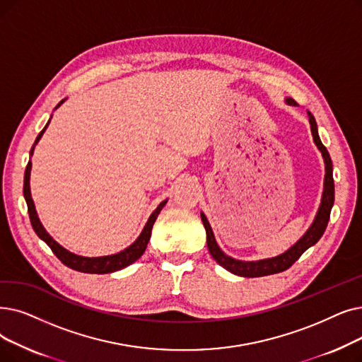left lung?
<instances>
[{"instance_id": "left-lung-1", "label": "left lung", "mask_w": 362, "mask_h": 362, "mask_svg": "<svg viewBox=\"0 0 362 362\" xmlns=\"http://www.w3.org/2000/svg\"><path fill=\"white\" fill-rule=\"evenodd\" d=\"M286 102L288 105H296V102L293 99H286ZM309 115V122H310V130H312V136H313V142L318 146V149L322 153V158L325 163V177H324V192H322V198H321V206L318 209V213L315 216V220L310 225V228L308 229V232L303 235V237L298 240L291 248H288L286 253H282L276 257L272 259H263V260H256V262H243V260H237L233 257H229L228 255H225L220 247L217 245L214 235L211 230V226L209 223L207 217L204 216V213H201V220L204 223V228H206L207 232V247L211 257L223 268L235 275L240 276H245V278H256V276H264V275H272V274H278L288 269L290 266L300 257L305 251L312 247L313 244H317L320 241V238L322 237V233L325 232V228L328 225L329 220V213H332V207L334 204V180H333V163L332 158H329V153L327 151V148L322 145L320 134H318V127H317V121L313 118V115L310 112H308Z\"/></svg>"}]
</instances>
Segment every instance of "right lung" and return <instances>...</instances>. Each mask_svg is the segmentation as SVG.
<instances>
[{"label": "right lung", "mask_w": 362, "mask_h": 362, "mask_svg": "<svg viewBox=\"0 0 362 362\" xmlns=\"http://www.w3.org/2000/svg\"><path fill=\"white\" fill-rule=\"evenodd\" d=\"M65 100H62L56 107H59L62 103H64ZM50 122V121H49ZM49 122H47V125H49ZM45 127L41 130V133L38 134V137L35 139V144L33 146V149H30V155H33L34 152V148L35 145L38 144V140L41 139L42 133L45 132L47 129ZM30 167H33V163H28L26 165V170H25V180H23V195H25V199H26V204H28V213H29V218H30V225H33L35 233L38 235V237L49 245L52 248L53 253L56 255V257L66 264L68 268L74 269V271H78V272H84V274H109V272H115V271H119V269H124L125 266L132 264L133 262H136L140 256H142L145 253L146 250V245L149 243V238H151V232H152V226L155 223L156 217H158L160 211L163 210V207L165 206V201H163L158 207H156V210L151 214L148 223L145 225L142 233L139 235V238L125 250L119 251V253L117 255H111V256H102V257H84V256H78V255H74L71 253V251H68L66 248L62 247L60 244H57L49 233H47V230L44 229V226L41 225L40 218H38V214H37V210H35V206H34V201H33V197H30V187H29V177H30Z\"/></svg>", "instance_id": "right-lung-1"}]
</instances>
